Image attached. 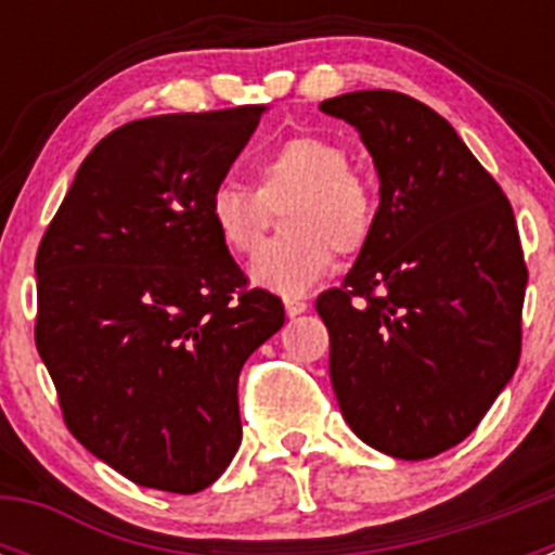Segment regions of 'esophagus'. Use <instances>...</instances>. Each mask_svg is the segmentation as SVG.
Masks as SVG:
<instances>
[{
	"mask_svg": "<svg viewBox=\"0 0 555 555\" xmlns=\"http://www.w3.org/2000/svg\"><path fill=\"white\" fill-rule=\"evenodd\" d=\"M308 311V302L306 300H297V297H292V300H286V313L288 317H300V313Z\"/></svg>",
	"mask_w": 555,
	"mask_h": 555,
	"instance_id": "obj_1",
	"label": "esophagus"
}]
</instances>
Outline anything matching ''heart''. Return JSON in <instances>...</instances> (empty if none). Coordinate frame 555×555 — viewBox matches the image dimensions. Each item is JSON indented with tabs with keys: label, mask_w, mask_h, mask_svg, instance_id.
<instances>
[{
	"label": "heart",
	"mask_w": 555,
	"mask_h": 555,
	"mask_svg": "<svg viewBox=\"0 0 555 555\" xmlns=\"http://www.w3.org/2000/svg\"><path fill=\"white\" fill-rule=\"evenodd\" d=\"M255 189L222 180L208 194V219L235 255L261 247L272 210L283 208L288 238L249 261L255 286L283 297L308 292L331 269L333 249L356 253L375 224V194L350 169V155L325 135H294L253 166Z\"/></svg>",
	"instance_id": "heart-1"
}]
</instances>
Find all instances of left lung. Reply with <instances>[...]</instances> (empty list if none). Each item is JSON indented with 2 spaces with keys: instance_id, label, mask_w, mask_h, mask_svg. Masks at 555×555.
<instances>
[{
  "instance_id": "obj_1",
  "label": "left lung",
  "mask_w": 555,
  "mask_h": 555,
  "mask_svg": "<svg viewBox=\"0 0 555 555\" xmlns=\"http://www.w3.org/2000/svg\"><path fill=\"white\" fill-rule=\"evenodd\" d=\"M361 132L380 178L375 224L317 297L347 425L405 461L464 442L512 380L526 255L512 203L448 119L400 91L320 105Z\"/></svg>"
}]
</instances>
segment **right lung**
Masks as SVG:
<instances>
[{"label": "right lung", "instance_id": "right-lung-1", "mask_svg": "<svg viewBox=\"0 0 555 555\" xmlns=\"http://www.w3.org/2000/svg\"><path fill=\"white\" fill-rule=\"evenodd\" d=\"M263 105L130 121L88 152L36 255V347L63 423L132 483L194 494L242 444L238 372L286 320L208 194Z\"/></svg>", "mask_w": 555, "mask_h": 555}]
</instances>
